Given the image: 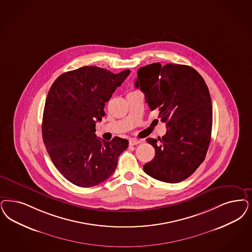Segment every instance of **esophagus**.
I'll return each mask as SVG.
<instances>
[{
    "instance_id": "obj_1",
    "label": "esophagus",
    "mask_w": 252,
    "mask_h": 252,
    "mask_svg": "<svg viewBox=\"0 0 252 252\" xmlns=\"http://www.w3.org/2000/svg\"><path fill=\"white\" fill-rule=\"evenodd\" d=\"M141 141L139 140V139H131L129 140V144H130L131 146H133V145H138L139 144Z\"/></svg>"
}]
</instances>
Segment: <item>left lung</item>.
Instances as JSON below:
<instances>
[{
    "label": "left lung",
    "instance_id": "obj_1",
    "mask_svg": "<svg viewBox=\"0 0 252 252\" xmlns=\"http://www.w3.org/2000/svg\"><path fill=\"white\" fill-rule=\"evenodd\" d=\"M135 87L166 125L165 136L148 138L155 158L143 170L164 183L183 182L205 160L212 130V104L203 77L190 66L159 62L139 68Z\"/></svg>",
    "mask_w": 252,
    "mask_h": 252
}]
</instances>
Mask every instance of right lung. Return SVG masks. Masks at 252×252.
Here are the masks:
<instances>
[{
	"instance_id": "obj_1",
	"label": "right lung",
	"mask_w": 252,
	"mask_h": 252,
	"mask_svg": "<svg viewBox=\"0 0 252 252\" xmlns=\"http://www.w3.org/2000/svg\"><path fill=\"white\" fill-rule=\"evenodd\" d=\"M95 66L64 72L50 87L44 105L42 134L55 166L69 182L92 187L113 175L127 139L105 141L95 136L105 102L129 75Z\"/></svg>"
}]
</instances>
